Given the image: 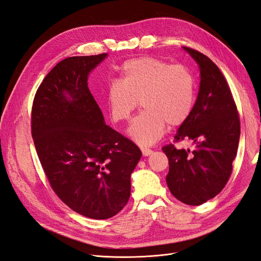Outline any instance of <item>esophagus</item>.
Returning <instances> with one entry per match:
<instances>
[{"mask_svg": "<svg viewBox=\"0 0 261 261\" xmlns=\"http://www.w3.org/2000/svg\"><path fill=\"white\" fill-rule=\"evenodd\" d=\"M141 152H142V155H143V156H148V155H150L153 151H152L151 149H149V148H141Z\"/></svg>", "mask_w": 261, "mask_h": 261, "instance_id": "obj_1", "label": "esophagus"}]
</instances>
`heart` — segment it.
<instances>
[{
	"mask_svg": "<svg viewBox=\"0 0 261 261\" xmlns=\"http://www.w3.org/2000/svg\"><path fill=\"white\" fill-rule=\"evenodd\" d=\"M121 77L108 82L106 100L111 120L127 121L139 105L142 112L128 128L130 138L142 147L160 140L170 126L183 124L193 111L196 80L183 64L142 57L124 62Z\"/></svg>",
	"mask_w": 261,
	"mask_h": 261,
	"instance_id": "b5f03b06",
	"label": "heart"
}]
</instances>
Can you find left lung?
Returning a JSON list of instances; mask_svg holds the SVG:
<instances>
[{
	"instance_id": "obj_1",
	"label": "left lung",
	"mask_w": 261,
	"mask_h": 261,
	"mask_svg": "<svg viewBox=\"0 0 261 261\" xmlns=\"http://www.w3.org/2000/svg\"><path fill=\"white\" fill-rule=\"evenodd\" d=\"M200 69V87L193 111L176 133L174 142L191 140L194 150L162 148L169 161L167 185L176 199L199 205L220 194L232 172L240 139V118L230 88L213 62L184 47Z\"/></svg>"
}]
</instances>
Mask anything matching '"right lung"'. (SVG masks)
Here are the masks:
<instances>
[{
    "instance_id": "add662e5",
    "label": "right lung",
    "mask_w": 261,
    "mask_h": 261,
    "mask_svg": "<svg viewBox=\"0 0 261 261\" xmlns=\"http://www.w3.org/2000/svg\"><path fill=\"white\" fill-rule=\"evenodd\" d=\"M107 54L61 61L38 87L31 129L51 189L75 212L93 220L118 214L130 196L141 158L132 140L105 124L88 76Z\"/></svg>"
}]
</instances>
